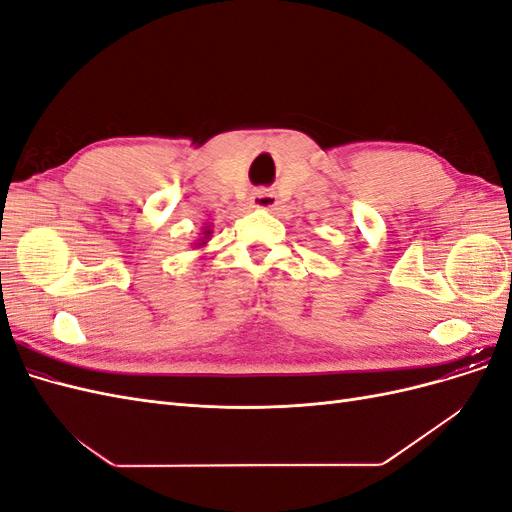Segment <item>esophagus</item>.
Here are the masks:
<instances>
[{"label": "esophagus", "instance_id": "obj_1", "mask_svg": "<svg viewBox=\"0 0 512 512\" xmlns=\"http://www.w3.org/2000/svg\"><path fill=\"white\" fill-rule=\"evenodd\" d=\"M254 203H256V207H260V209H269V207H273L275 198H273V194H258V196L254 198Z\"/></svg>", "mask_w": 512, "mask_h": 512}]
</instances>
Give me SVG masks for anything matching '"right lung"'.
<instances>
[{
    "instance_id": "add662e5",
    "label": "right lung",
    "mask_w": 512,
    "mask_h": 512,
    "mask_svg": "<svg viewBox=\"0 0 512 512\" xmlns=\"http://www.w3.org/2000/svg\"><path fill=\"white\" fill-rule=\"evenodd\" d=\"M203 235H205V237H203V239H200V243H198V247H200V245H205V243H207V241H205V239H209V237H211V228H209V226H207V228H205V232H203Z\"/></svg>"
}]
</instances>
